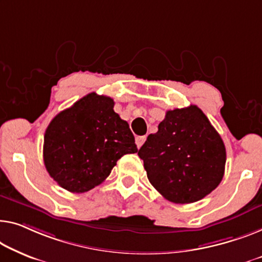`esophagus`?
<instances>
[{"instance_id":"esophagus-1","label":"esophagus","mask_w":262,"mask_h":262,"mask_svg":"<svg viewBox=\"0 0 262 262\" xmlns=\"http://www.w3.org/2000/svg\"><path fill=\"white\" fill-rule=\"evenodd\" d=\"M144 141H146V136H136V139H135L136 147L141 148V146H142Z\"/></svg>"}]
</instances>
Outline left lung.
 I'll use <instances>...</instances> for the list:
<instances>
[{
  "label": "left lung",
  "instance_id": "left-lung-1",
  "mask_svg": "<svg viewBox=\"0 0 262 262\" xmlns=\"http://www.w3.org/2000/svg\"><path fill=\"white\" fill-rule=\"evenodd\" d=\"M148 180L174 204L204 199L224 178L226 148L204 112L190 104L166 113L139 150Z\"/></svg>",
  "mask_w": 262,
  "mask_h": 262
}]
</instances>
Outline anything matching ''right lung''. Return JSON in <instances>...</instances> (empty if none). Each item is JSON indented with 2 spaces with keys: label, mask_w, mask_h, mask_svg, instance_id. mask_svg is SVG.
<instances>
[{
  "label": "right lung",
  "mask_w": 262,
  "mask_h": 262,
  "mask_svg": "<svg viewBox=\"0 0 262 262\" xmlns=\"http://www.w3.org/2000/svg\"><path fill=\"white\" fill-rule=\"evenodd\" d=\"M113 108L111 97L91 93L47 127L45 166L62 188L88 192L106 180L120 158L138 151L129 124Z\"/></svg>",
  "instance_id": "right-lung-1"
}]
</instances>
